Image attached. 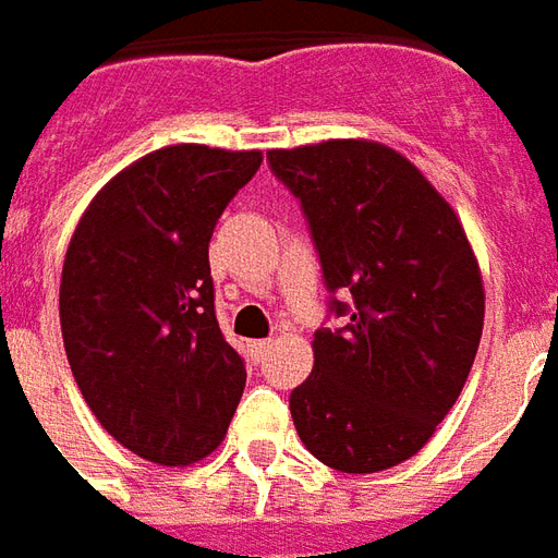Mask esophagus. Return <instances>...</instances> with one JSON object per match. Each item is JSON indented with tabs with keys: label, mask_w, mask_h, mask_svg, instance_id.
I'll list each match as a JSON object with an SVG mask.
<instances>
[{
	"label": "esophagus",
	"mask_w": 558,
	"mask_h": 558,
	"mask_svg": "<svg viewBox=\"0 0 558 558\" xmlns=\"http://www.w3.org/2000/svg\"><path fill=\"white\" fill-rule=\"evenodd\" d=\"M274 348V339H262V341H252V353H255V360H262L264 353Z\"/></svg>",
	"instance_id": "obj_1"
}]
</instances>
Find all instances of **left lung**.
Returning <instances> with one entry per match:
<instances>
[{
    "label": "left lung",
    "mask_w": 558,
    "mask_h": 558,
    "mask_svg": "<svg viewBox=\"0 0 558 558\" xmlns=\"http://www.w3.org/2000/svg\"><path fill=\"white\" fill-rule=\"evenodd\" d=\"M300 198L348 327L318 329L315 368L291 392L300 440L339 473L413 458L454 408L485 327L473 243L416 166L372 140L267 150Z\"/></svg>",
    "instance_id": "obj_1"
}]
</instances>
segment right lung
<instances>
[{
    "label": "right lung",
    "mask_w": 558,
    "mask_h": 558,
    "mask_svg": "<svg viewBox=\"0 0 558 558\" xmlns=\"http://www.w3.org/2000/svg\"><path fill=\"white\" fill-rule=\"evenodd\" d=\"M262 150L166 145L109 181L73 229L59 320L85 404L124 449L190 466L217 449L246 386L214 312L207 243Z\"/></svg>",
    "instance_id": "obj_1"
}]
</instances>
